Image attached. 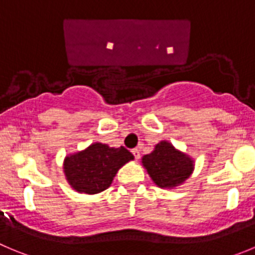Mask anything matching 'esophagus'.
I'll return each instance as SVG.
<instances>
[{
    "mask_svg": "<svg viewBox=\"0 0 255 255\" xmlns=\"http://www.w3.org/2000/svg\"><path fill=\"white\" fill-rule=\"evenodd\" d=\"M131 152H132V154H134L135 159H136V160L139 159V157H140V151H139V149H132Z\"/></svg>",
    "mask_w": 255,
    "mask_h": 255,
    "instance_id": "34e87169",
    "label": "esophagus"
}]
</instances>
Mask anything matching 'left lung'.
Wrapping results in <instances>:
<instances>
[{"label":"left lung","mask_w":255,"mask_h":255,"mask_svg":"<svg viewBox=\"0 0 255 255\" xmlns=\"http://www.w3.org/2000/svg\"><path fill=\"white\" fill-rule=\"evenodd\" d=\"M141 165L156 186L174 189L190 178L194 171V159L176 149L168 140H161L150 154L141 157Z\"/></svg>","instance_id":"8db88e82"}]
</instances>
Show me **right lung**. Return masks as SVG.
Returning a JSON list of instances; mask_svg holds the SVG:
<instances>
[{
  "label": "right lung",
  "mask_w": 255,
  "mask_h": 255,
  "mask_svg": "<svg viewBox=\"0 0 255 255\" xmlns=\"http://www.w3.org/2000/svg\"><path fill=\"white\" fill-rule=\"evenodd\" d=\"M131 160L134 155L124 146L94 142L86 149L66 155L62 168L72 190L93 195L106 190L119 169Z\"/></svg>",
  "instance_id": "1"
}]
</instances>
